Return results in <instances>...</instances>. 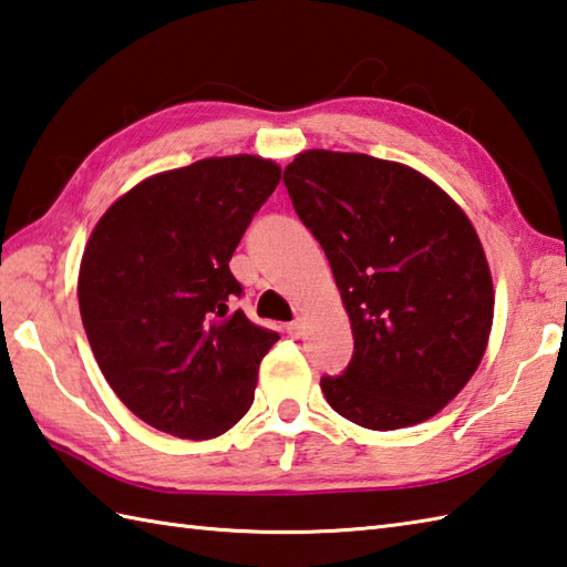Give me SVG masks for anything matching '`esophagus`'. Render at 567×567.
Listing matches in <instances>:
<instances>
[{
	"label": "esophagus",
	"instance_id": "1",
	"mask_svg": "<svg viewBox=\"0 0 567 567\" xmlns=\"http://www.w3.org/2000/svg\"><path fill=\"white\" fill-rule=\"evenodd\" d=\"M286 332L291 334V338H300V334L306 332V320H303V318H298V320H293V322H288V326H286Z\"/></svg>",
	"mask_w": 567,
	"mask_h": 567
}]
</instances>
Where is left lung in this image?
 <instances>
[{
    "label": "left lung",
    "mask_w": 567,
    "mask_h": 567,
    "mask_svg": "<svg viewBox=\"0 0 567 567\" xmlns=\"http://www.w3.org/2000/svg\"><path fill=\"white\" fill-rule=\"evenodd\" d=\"M286 190L330 261L354 352L320 389L372 431L429 421L480 367L494 286L467 215L423 173L367 154L310 148Z\"/></svg>",
    "instance_id": "left-lung-1"
}]
</instances>
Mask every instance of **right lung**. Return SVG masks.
<instances>
[{"label": "right lung", "instance_id": "add662e5", "mask_svg": "<svg viewBox=\"0 0 567 567\" xmlns=\"http://www.w3.org/2000/svg\"><path fill=\"white\" fill-rule=\"evenodd\" d=\"M281 168L239 154L156 173L100 217L78 303L114 394L154 429L217 437L245 415L279 334L233 310L229 259Z\"/></svg>", "mask_w": 567, "mask_h": 567}]
</instances>
